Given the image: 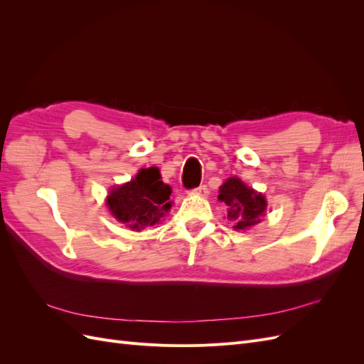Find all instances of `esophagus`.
Segmentation results:
<instances>
[{
  "instance_id": "34e87169",
  "label": "esophagus",
  "mask_w": 364,
  "mask_h": 364,
  "mask_svg": "<svg viewBox=\"0 0 364 364\" xmlns=\"http://www.w3.org/2000/svg\"><path fill=\"white\" fill-rule=\"evenodd\" d=\"M194 193H196V194H199V196H202V197H206V196H208V188H206V185L197 186V188L194 190Z\"/></svg>"
}]
</instances>
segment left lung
I'll return each mask as SVG.
<instances>
[{"label": "left lung", "mask_w": 364, "mask_h": 364, "mask_svg": "<svg viewBox=\"0 0 364 364\" xmlns=\"http://www.w3.org/2000/svg\"><path fill=\"white\" fill-rule=\"evenodd\" d=\"M218 200L228 206V218L234 220V229H249L261 222L267 202L264 196L238 178H229L218 191Z\"/></svg>", "instance_id": "obj_1"}]
</instances>
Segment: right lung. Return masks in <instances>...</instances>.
I'll list each match as a JSON object with an SVG mask.
<instances>
[{
  "mask_svg": "<svg viewBox=\"0 0 364 364\" xmlns=\"http://www.w3.org/2000/svg\"><path fill=\"white\" fill-rule=\"evenodd\" d=\"M170 185L161 181L158 167L141 168L130 182L114 186L106 205L119 223L141 230L159 223L170 211Z\"/></svg>",
  "mask_w": 364,
  "mask_h": 364,
  "instance_id": "obj_1",
  "label": "right lung"
}]
</instances>
